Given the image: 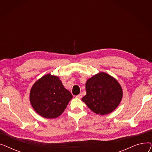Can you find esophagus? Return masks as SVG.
I'll return each instance as SVG.
<instances>
[{"label":"esophagus","mask_w":152,"mask_h":152,"mask_svg":"<svg viewBox=\"0 0 152 152\" xmlns=\"http://www.w3.org/2000/svg\"><path fill=\"white\" fill-rule=\"evenodd\" d=\"M76 97L77 98V99H81V98H82V94H79V95H76Z\"/></svg>","instance_id":"esophagus-1"}]
</instances>
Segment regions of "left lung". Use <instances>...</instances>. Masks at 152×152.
Wrapping results in <instances>:
<instances>
[{"instance_id": "1", "label": "left lung", "mask_w": 152, "mask_h": 152, "mask_svg": "<svg viewBox=\"0 0 152 152\" xmlns=\"http://www.w3.org/2000/svg\"><path fill=\"white\" fill-rule=\"evenodd\" d=\"M86 95L82 100L94 113L100 115L114 111L123 97V90L116 79L100 72L86 83Z\"/></svg>"}]
</instances>
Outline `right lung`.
Segmentation results:
<instances>
[{"mask_svg": "<svg viewBox=\"0 0 152 152\" xmlns=\"http://www.w3.org/2000/svg\"><path fill=\"white\" fill-rule=\"evenodd\" d=\"M72 98L73 95L64 87L60 78L50 74L44 76L34 84L29 95L34 110L49 119L60 116Z\"/></svg>", "mask_w": 152, "mask_h": 152, "instance_id": "1", "label": "right lung"}]
</instances>
